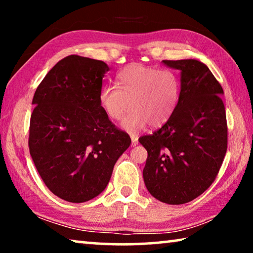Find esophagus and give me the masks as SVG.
<instances>
[{"label":"esophagus","instance_id":"obj_1","mask_svg":"<svg viewBox=\"0 0 253 253\" xmlns=\"http://www.w3.org/2000/svg\"><path fill=\"white\" fill-rule=\"evenodd\" d=\"M131 146H136L137 144H138V137L136 135H131Z\"/></svg>","mask_w":253,"mask_h":253}]
</instances>
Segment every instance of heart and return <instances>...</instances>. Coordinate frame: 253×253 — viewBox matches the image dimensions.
Returning a JSON list of instances; mask_svg holds the SVG:
<instances>
[{
    "label": "heart",
    "mask_w": 253,
    "mask_h": 253,
    "mask_svg": "<svg viewBox=\"0 0 253 253\" xmlns=\"http://www.w3.org/2000/svg\"><path fill=\"white\" fill-rule=\"evenodd\" d=\"M116 85H105L99 92L101 109L111 121L124 119V129L136 134L147 125L161 127L176 109L179 99V79L174 71L134 63L116 76Z\"/></svg>",
    "instance_id": "obj_1"
}]
</instances>
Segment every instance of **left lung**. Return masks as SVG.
<instances>
[{
  "label": "left lung",
  "mask_w": 253,
  "mask_h": 253,
  "mask_svg": "<svg viewBox=\"0 0 253 253\" xmlns=\"http://www.w3.org/2000/svg\"><path fill=\"white\" fill-rule=\"evenodd\" d=\"M163 62L181 71V91L172 117L138 139L148 154L143 176L154 198L184 204L211 186L223 163L228 147L223 89L198 60Z\"/></svg>",
  "instance_id": "left-lung-1"
}]
</instances>
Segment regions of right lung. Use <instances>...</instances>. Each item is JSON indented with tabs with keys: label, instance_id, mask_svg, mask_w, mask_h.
Segmentation results:
<instances>
[{
	"label": "right lung",
	"instance_id": "right-lung-1",
	"mask_svg": "<svg viewBox=\"0 0 253 253\" xmlns=\"http://www.w3.org/2000/svg\"><path fill=\"white\" fill-rule=\"evenodd\" d=\"M108 70L100 60L68 55L34 93L30 154L46 187L68 202L83 203L99 195L131 143L99 104Z\"/></svg>",
	"mask_w": 253,
	"mask_h": 253
}]
</instances>
